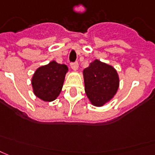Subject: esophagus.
Returning a JSON list of instances; mask_svg holds the SVG:
<instances>
[{
  "label": "esophagus",
  "instance_id": "34e87169",
  "mask_svg": "<svg viewBox=\"0 0 155 155\" xmlns=\"http://www.w3.org/2000/svg\"><path fill=\"white\" fill-rule=\"evenodd\" d=\"M71 69L74 71L78 70V63L76 61V62H72L71 64Z\"/></svg>",
  "mask_w": 155,
  "mask_h": 155
}]
</instances>
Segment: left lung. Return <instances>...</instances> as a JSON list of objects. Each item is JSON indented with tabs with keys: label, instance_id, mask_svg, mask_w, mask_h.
<instances>
[{
	"label": "left lung",
	"instance_id": "8db88e82",
	"mask_svg": "<svg viewBox=\"0 0 155 155\" xmlns=\"http://www.w3.org/2000/svg\"><path fill=\"white\" fill-rule=\"evenodd\" d=\"M85 92L91 103L101 107L114 97L119 88V76L113 66L95 60L84 70Z\"/></svg>",
	"mask_w": 155,
	"mask_h": 155
}]
</instances>
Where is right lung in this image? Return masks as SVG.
<instances>
[{
    "instance_id": "add662e5",
    "label": "right lung",
    "mask_w": 155,
    "mask_h": 155,
    "mask_svg": "<svg viewBox=\"0 0 155 155\" xmlns=\"http://www.w3.org/2000/svg\"><path fill=\"white\" fill-rule=\"evenodd\" d=\"M67 70L66 65L55 61L39 67L31 80L34 94L44 101L55 100L61 93Z\"/></svg>"
}]
</instances>
